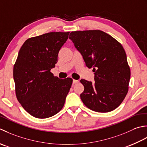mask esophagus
Here are the masks:
<instances>
[{"mask_svg":"<svg viewBox=\"0 0 147 147\" xmlns=\"http://www.w3.org/2000/svg\"><path fill=\"white\" fill-rule=\"evenodd\" d=\"M79 82V81L78 80H75V79L73 80V84H76V83H78Z\"/></svg>","mask_w":147,"mask_h":147,"instance_id":"esophagus-1","label":"esophagus"}]
</instances>
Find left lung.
<instances>
[{
	"mask_svg": "<svg viewBox=\"0 0 147 147\" xmlns=\"http://www.w3.org/2000/svg\"><path fill=\"white\" fill-rule=\"evenodd\" d=\"M69 38L83 57L86 65L93 68L94 83L80 80L84 90L80 98L97 112H109L121 104L128 91L131 71L122 45L101 30L76 31Z\"/></svg>",
	"mask_w": 147,
	"mask_h": 147,
	"instance_id": "left-lung-1",
	"label": "left lung"
}]
</instances>
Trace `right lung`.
I'll use <instances>...</instances> for the list:
<instances>
[{"instance_id":"obj_1","label":"right lung","mask_w":147,"mask_h":147,"mask_svg":"<svg viewBox=\"0 0 147 147\" xmlns=\"http://www.w3.org/2000/svg\"><path fill=\"white\" fill-rule=\"evenodd\" d=\"M70 32H49L28 38L21 47L13 68L18 100L34 117L46 119L63 107L73 80L54 76L51 69Z\"/></svg>"}]
</instances>
